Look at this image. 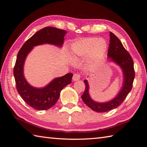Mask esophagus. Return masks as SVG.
Masks as SVG:
<instances>
[{
    "label": "esophagus",
    "instance_id": "obj_1",
    "mask_svg": "<svg viewBox=\"0 0 147 147\" xmlns=\"http://www.w3.org/2000/svg\"><path fill=\"white\" fill-rule=\"evenodd\" d=\"M73 80L74 81H77L78 80L80 79V75L79 74H75L73 76Z\"/></svg>",
    "mask_w": 147,
    "mask_h": 147
}]
</instances>
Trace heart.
Wrapping results in <instances>:
<instances>
[{
    "instance_id": "b5f03b06",
    "label": "heart",
    "mask_w": 147,
    "mask_h": 147,
    "mask_svg": "<svg viewBox=\"0 0 147 147\" xmlns=\"http://www.w3.org/2000/svg\"><path fill=\"white\" fill-rule=\"evenodd\" d=\"M107 48V45L104 40L88 38L75 43L73 52L79 56H86L91 54V63L97 64L104 58Z\"/></svg>"
}]
</instances>
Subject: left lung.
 I'll use <instances>...</instances> for the list:
<instances>
[{"label": "left lung", "instance_id": "8db88e82", "mask_svg": "<svg viewBox=\"0 0 147 147\" xmlns=\"http://www.w3.org/2000/svg\"><path fill=\"white\" fill-rule=\"evenodd\" d=\"M110 45L107 56L110 61L118 64L123 70V83L122 88L115 98L110 101L102 103L93 100L89 94V84L86 80L84 91L82 99L86 105L96 112L103 113L117 108L121 105L126 96L131 91L135 77L134 63L129 53L124 48L119 38L112 32H110Z\"/></svg>", "mask_w": 147, "mask_h": 147}]
</instances>
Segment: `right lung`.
Returning <instances> with one entry per match:
<instances>
[{
  "label": "right lung",
  "instance_id": "right-lung-1",
  "mask_svg": "<svg viewBox=\"0 0 147 147\" xmlns=\"http://www.w3.org/2000/svg\"><path fill=\"white\" fill-rule=\"evenodd\" d=\"M66 31L54 27L44 28L26 41L18 53L13 74L16 90L26 104L37 110H46L54 106L60 96L61 90L72 82L73 74L55 78L45 87L37 88L30 85L24 76L25 59L34 47L48 43L61 47Z\"/></svg>",
  "mask_w": 147,
  "mask_h": 147
}]
</instances>
